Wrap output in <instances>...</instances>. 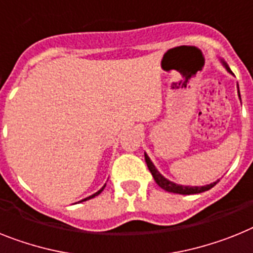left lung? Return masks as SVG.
<instances>
[{
    "instance_id": "1",
    "label": "left lung",
    "mask_w": 253,
    "mask_h": 253,
    "mask_svg": "<svg viewBox=\"0 0 253 253\" xmlns=\"http://www.w3.org/2000/svg\"><path fill=\"white\" fill-rule=\"evenodd\" d=\"M222 64L225 65V68H226V71L229 72V73L233 74V72L230 71V68L226 65V63L225 61H222ZM238 95H239V88H238ZM239 97H241V95H239ZM145 156V162H146V166H148V169H149V171L152 172L153 177H154V180H156V182L158 184L159 186L162 189H165L166 192H169V193H176V194H182V195H189V194H197V193H202V192H206V190H210L211 188H213V186L216 185L218 182L215 181L212 182V184H210V185H205V186H184V185H179V184H175V182L169 181V180H167L165 176H162L161 173H159L158 169H156V166L153 165V162L150 161V158L148 157V154H144Z\"/></svg>"
}]
</instances>
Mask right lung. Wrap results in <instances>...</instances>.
<instances>
[{
    "label": "right lung",
    "mask_w": 253,
    "mask_h": 253,
    "mask_svg": "<svg viewBox=\"0 0 253 253\" xmlns=\"http://www.w3.org/2000/svg\"><path fill=\"white\" fill-rule=\"evenodd\" d=\"M104 188H105V185H104V186H103V188H101V189H100V190H99V192H96V193H95V194L90 195V197H87V198L82 199V201H81V202H84V201H87V199H91V198H94V197H96V195H99V194H100V193H101V192H103V190H104Z\"/></svg>",
    "instance_id": "obj_1"
}]
</instances>
